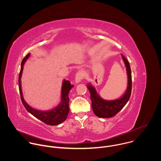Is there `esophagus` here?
I'll use <instances>...</instances> for the list:
<instances>
[{
	"label": "esophagus",
	"mask_w": 161,
	"mask_h": 161,
	"mask_svg": "<svg viewBox=\"0 0 161 161\" xmlns=\"http://www.w3.org/2000/svg\"><path fill=\"white\" fill-rule=\"evenodd\" d=\"M84 73L82 72H79L77 73L75 77V84H79L81 82L82 79L84 77Z\"/></svg>",
	"instance_id": "1"
}]
</instances>
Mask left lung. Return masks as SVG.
Returning a JSON list of instances; mask_svg holds the SVG:
<instances>
[{
  "instance_id": "1",
  "label": "left lung",
  "mask_w": 161,
  "mask_h": 161,
  "mask_svg": "<svg viewBox=\"0 0 161 161\" xmlns=\"http://www.w3.org/2000/svg\"><path fill=\"white\" fill-rule=\"evenodd\" d=\"M121 57L125 64L128 76V84L125 92L119 98L107 100L103 99L97 93L95 88L91 83L87 84V87L91 93L92 108L94 114L99 118H108L117 114L128 102L131 93V72L130 63L122 54Z\"/></svg>"
}]
</instances>
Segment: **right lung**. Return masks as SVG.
I'll return each mask as SVG.
<instances>
[{"label":"right lung","mask_w":161,"mask_h":161,"mask_svg":"<svg viewBox=\"0 0 161 161\" xmlns=\"http://www.w3.org/2000/svg\"><path fill=\"white\" fill-rule=\"evenodd\" d=\"M30 56V53H28L23 58L21 64L20 72L19 74V91L23 106L25 107V109L27 110L28 112H29L35 117H36L37 119L41 120L47 125L51 126L58 125L64 122L67 118L69 112V92L74 86L73 84H71L69 80H66V79L63 80L61 87V101L58 103V105L54 108L49 110H40L31 107L24 100L21 84V78L22 75L23 66Z\"/></svg>","instance_id":"1"}]
</instances>
